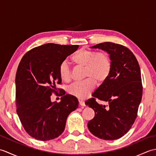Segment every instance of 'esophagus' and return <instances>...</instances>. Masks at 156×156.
I'll return each mask as SVG.
<instances>
[{"label": "esophagus", "mask_w": 156, "mask_h": 156, "mask_svg": "<svg viewBox=\"0 0 156 156\" xmlns=\"http://www.w3.org/2000/svg\"><path fill=\"white\" fill-rule=\"evenodd\" d=\"M79 104H80V105L82 106V107H84V106H85V102L82 100L79 101Z\"/></svg>", "instance_id": "1"}]
</instances>
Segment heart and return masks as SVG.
<instances>
[{
    "mask_svg": "<svg viewBox=\"0 0 156 156\" xmlns=\"http://www.w3.org/2000/svg\"><path fill=\"white\" fill-rule=\"evenodd\" d=\"M72 61L78 66L84 67V80L76 82L68 89L69 94L83 99L88 97L97 82L101 84L107 80L112 69L111 55L107 51H95L80 49L72 55ZM59 74L62 81L71 80V72L67 63L63 62L59 67Z\"/></svg>",
    "mask_w": 156,
    "mask_h": 156,
    "instance_id": "b5f03b06",
    "label": "heart"
}]
</instances>
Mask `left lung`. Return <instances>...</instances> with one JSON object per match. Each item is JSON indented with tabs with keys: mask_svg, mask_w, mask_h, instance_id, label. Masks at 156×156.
<instances>
[{
	"mask_svg": "<svg viewBox=\"0 0 156 156\" xmlns=\"http://www.w3.org/2000/svg\"><path fill=\"white\" fill-rule=\"evenodd\" d=\"M91 48L108 53L112 69L107 80L92 94L93 97L85 102L95 112L88 128L102 140H117L127 133L137 117L143 92L140 65L132 51L122 45L104 42ZM96 98L108 101V107L99 105Z\"/></svg>",
	"mask_w": 156,
	"mask_h": 156,
	"instance_id": "8db88e82",
	"label": "left lung"
}]
</instances>
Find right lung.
Returning <instances> with one entry per match:
<instances>
[{
  "instance_id": "1",
  "label": "right lung",
  "mask_w": 156,
  "mask_h": 156,
  "mask_svg": "<svg viewBox=\"0 0 156 156\" xmlns=\"http://www.w3.org/2000/svg\"><path fill=\"white\" fill-rule=\"evenodd\" d=\"M78 47L44 44L27 51L19 63L15 78L16 112L26 132L36 140L59 137L68 116L78 107L77 98L56 88L62 83L59 65ZM58 90L61 101L52 103L51 95L58 94Z\"/></svg>"
}]
</instances>
